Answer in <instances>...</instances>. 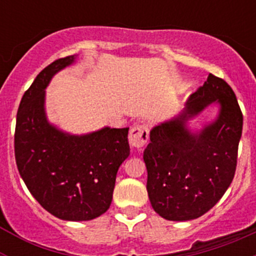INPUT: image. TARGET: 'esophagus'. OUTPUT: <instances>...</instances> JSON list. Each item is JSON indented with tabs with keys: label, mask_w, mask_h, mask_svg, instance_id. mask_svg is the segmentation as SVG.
Instances as JSON below:
<instances>
[{
	"label": "esophagus",
	"mask_w": 256,
	"mask_h": 256,
	"mask_svg": "<svg viewBox=\"0 0 256 256\" xmlns=\"http://www.w3.org/2000/svg\"><path fill=\"white\" fill-rule=\"evenodd\" d=\"M148 140V128L146 124H136L130 132V144L133 148L141 150Z\"/></svg>",
	"instance_id": "1"
}]
</instances>
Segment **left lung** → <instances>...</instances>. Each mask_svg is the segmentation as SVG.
<instances>
[{"instance_id":"8db88e82","label":"left lung","mask_w":256,"mask_h":256,"mask_svg":"<svg viewBox=\"0 0 256 256\" xmlns=\"http://www.w3.org/2000/svg\"><path fill=\"white\" fill-rule=\"evenodd\" d=\"M212 103L220 104L218 116L200 132H191L186 122ZM242 122L234 90L209 74L180 115L154 126L144 162L148 198L160 216L191 220L220 200L234 177Z\"/></svg>"}]
</instances>
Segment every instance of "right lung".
Returning <instances> with one entry per match:
<instances>
[{
	"label": "right lung",
	"instance_id": "add662e5",
	"mask_svg": "<svg viewBox=\"0 0 256 256\" xmlns=\"http://www.w3.org/2000/svg\"><path fill=\"white\" fill-rule=\"evenodd\" d=\"M76 61L58 58L44 68L20 101L15 160L26 186L40 206L62 220H91L110 208L116 173L130 156V128L74 136L50 124L44 112L52 76Z\"/></svg>",
	"mask_w": 256,
	"mask_h": 256
}]
</instances>
